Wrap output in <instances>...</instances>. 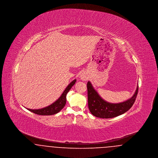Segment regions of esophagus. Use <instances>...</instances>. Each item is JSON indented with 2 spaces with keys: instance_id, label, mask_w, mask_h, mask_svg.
<instances>
[{
  "instance_id": "34e87169",
  "label": "esophagus",
  "mask_w": 158,
  "mask_h": 158,
  "mask_svg": "<svg viewBox=\"0 0 158 158\" xmlns=\"http://www.w3.org/2000/svg\"><path fill=\"white\" fill-rule=\"evenodd\" d=\"M81 80H82L83 81H85L88 79V76L85 73H83L81 75Z\"/></svg>"
}]
</instances>
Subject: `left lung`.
<instances>
[{"label": "left lung", "mask_w": 158, "mask_h": 158, "mask_svg": "<svg viewBox=\"0 0 158 158\" xmlns=\"http://www.w3.org/2000/svg\"><path fill=\"white\" fill-rule=\"evenodd\" d=\"M88 107L91 114L101 118H111L127 112L134 104L137 95L139 86H137L133 96L127 101L118 103H110L101 98L94 89L91 83H87Z\"/></svg>", "instance_id": "left-lung-1"}]
</instances>
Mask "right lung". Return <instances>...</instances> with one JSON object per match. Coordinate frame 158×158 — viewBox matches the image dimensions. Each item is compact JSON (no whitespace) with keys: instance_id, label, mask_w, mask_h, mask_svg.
Instances as JSON below:
<instances>
[{"instance_id":"obj_1","label":"right lung","mask_w":158,"mask_h":158,"mask_svg":"<svg viewBox=\"0 0 158 158\" xmlns=\"http://www.w3.org/2000/svg\"><path fill=\"white\" fill-rule=\"evenodd\" d=\"M76 80L75 79L72 82L69 83V85L67 86V88L64 90L60 98H59L57 101H56L52 104H51L45 108L38 109V110H32L28 109V110L30 111L32 113H35L38 115H54L60 111L66 105V95L68 92L71 89V88L75 85Z\"/></svg>"}]
</instances>
